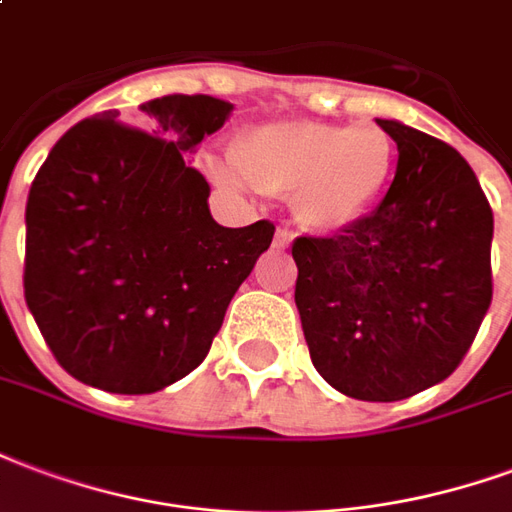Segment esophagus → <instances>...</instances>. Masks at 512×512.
<instances>
[{"instance_id":"34e87169","label":"esophagus","mask_w":512,"mask_h":512,"mask_svg":"<svg viewBox=\"0 0 512 512\" xmlns=\"http://www.w3.org/2000/svg\"><path fill=\"white\" fill-rule=\"evenodd\" d=\"M292 240H294V234L289 229H278L275 231V242H272V245H275V248H289V245H292Z\"/></svg>"}]
</instances>
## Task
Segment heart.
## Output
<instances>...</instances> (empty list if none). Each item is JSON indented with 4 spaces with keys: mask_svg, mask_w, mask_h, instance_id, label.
<instances>
[{
    "mask_svg": "<svg viewBox=\"0 0 512 512\" xmlns=\"http://www.w3.org/2000/svg\"><path fill=\"white\" fill-rule=\"evenodd\" d=\"M398 149L379 125L278 122L240 138L234 165L212 163L226 185L251 182L270 196L292 193L311 231H341L374 210L393 179Z\"/></svg>",
    "mask_w": 512,
    "mask_h": 512,
    "instance_id": "obj_1",
    "label": "heart"
}]
</instances>
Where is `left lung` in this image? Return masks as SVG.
Returning <instances> with one entry per match:
<instances>
[{
	"instance_id": "1",
	"label": "left lung",
	"mask_w": 512,
	"mask_h": 512,
	"mask_svg": "<svg viewBox=\"0 0 512 512\" xmlns=\"http://www.w3.org/2000/svg\"><path fill=\"white\" fill-rule=\"evenodd\" d=\"M398 144L382 204L333 237H297L294 302L313 368L357 401L445 382L491 305L494 212L458 152L376 119Z\"/></svg>"
}]
</instances>
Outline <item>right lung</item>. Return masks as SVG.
Instances as JSON below:
<instances>
[{"instance_id": "obj_1", "label": "right lung", "mask_w": 512, "mask_h": 512, "mask_svg": "<svg viewBox=\"0 0 512 512\" xmlns=\"http://www.w3.org/2000/svg\"><path fill=\"white\" fill-rule=\"evenodd\" d=\"M103 111L59 138L26 199L24 297L67 374L106 393H158L207 357L275 226L226 229L185 166L229 119L210 95Z\"/></svg>"}]
</instances>
